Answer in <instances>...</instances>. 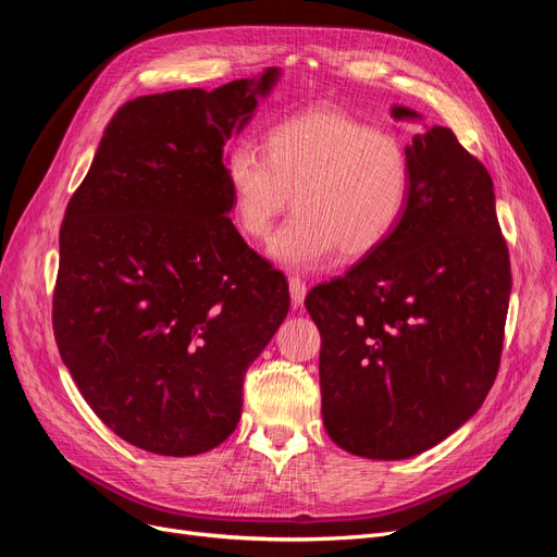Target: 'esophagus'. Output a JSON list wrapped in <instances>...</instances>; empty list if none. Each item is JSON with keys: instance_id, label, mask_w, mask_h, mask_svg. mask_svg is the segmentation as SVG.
Here are the masks:
<instances>
[{"instance_id": "obj_1", "label": "esophagus", "mask_w": 557, "mask_h": 557, "mask_svg": "<svg viewBox=\"0 0 557 557\" xmlns=\"http://www.w3.org/2000/svg\"><path fill=\"white\" fill-rule=\"evenodd\" d=\"M307 283L301 278H290V299H293V307H301L305 305V297H307Z\"/></svg>"}]
</instances>
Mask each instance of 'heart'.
Segmentation results:
<instances>
[{
	"instance_id": "heart-1",
	"label": "heart",
	"mask_w": 557,
	"mask_h": 557,
	"mask_svg": "<svg viewBox=\"0 0 557 557\" xmlns=\"http://www.w3.org/2000/svg\"><path fill=\"white\" fill-rule=\"evenodd\" d=\"M232 213L252 242H269L278 218L295 215L272 256L297 272L374 252L399 225L411 193V160L391 132L339 109L318 107L267 132L262 153L248 144L225 158Z\"/></svg>"
}]
</instances>
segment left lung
<instances>
[{
    "mask_svg": "<svg viewBox=\"0 0 557 557\" xmlns=\"http://www.w3.org/2000/svg\"><path fill=\"white\" fill-rule=\"evenodd\" d=\"M393 117L420 113L393 107ZM407 153L411 193L395 232L305 299L320 330L325 430L372 460L413 458L479 411L511 295L485 166L442 125L416 132Z\"/></svg>",
    "mask_w": 557,
    "mask_h": 557,
    "instance_id": "obj_1",
    "label": "left lung"
}]
</instances>
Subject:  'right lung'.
I'll use <instances>...</instances> for the list:
<instances>
[{"label":"right lung","mask_w":557,"mask_h":557,"mask_svg":"<svg viewBox=\"0 0 557 557\" xmlns=\"http://www.w3.org/2000/svg\"><path fill=\"white\" fill-rule=\"evenodd\" d=\"M278 74L132 99L66 205L60 356L99 420L148 453L223 444L246 369L288 315V281L230 221L223 162Z\"/></svg>","instance_id":"add662e5"}]
</instances>
